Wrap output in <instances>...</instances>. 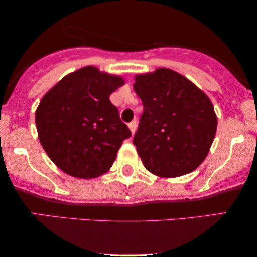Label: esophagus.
<instances>
[{
  "instance_id": "esophagus-1",
  "label": "esophagus",
  "mask_w": 257,
  "mask_h": 257,
  "mask_svg": "<svg viewBox=\"0 0 257 257\" xmlns=\"http://www.w3.org/2000/svg\"><path fill=\"white\" fill-rule=\"evenodd\" d=\"M128 128L131 129V133L133 135H134V133H135V131H137V122H135V120H133V122H131L128 124Z\"/></svg>"
}]
</instances>
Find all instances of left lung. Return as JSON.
I'll list each match as a JSON object with an SVG mask.
<instances>
[{
    "instance_id": "left-lung-1",
    "label": "left lung",
    "mask_w": 257,
    "mask_h": 257,
    "mask_svg": "<svg viewBox=\"0 0 257 257\" xmlns=\"http://www.w3.org/2000/svg\"><path fill=\"white\" fill-rule=\"evenodd\" d=\"M134 79L144 113L133 143L144 167L164 179L193 172L216 134L217 117L209 96L167 67L139 73Z\"/></svg>"
}]
</instances>
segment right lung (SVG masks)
<instances>
[{"mask_svg": "<svg viewBox=\"0 0 257 257\" xmlns=\"http://www.w3.org/2000/svg\"><path fill=\"white\" fill-rule=\"evenodd\" d=\"M125 84L93 65L67 73L47 91L35 122L43 150L67 175L94 179L110 170L131 131L110 95Z\"/></svg>", "mask_w": 257, "mask_h": 257, "instance_id": "1", "label": "right lung"}]
</instances>
